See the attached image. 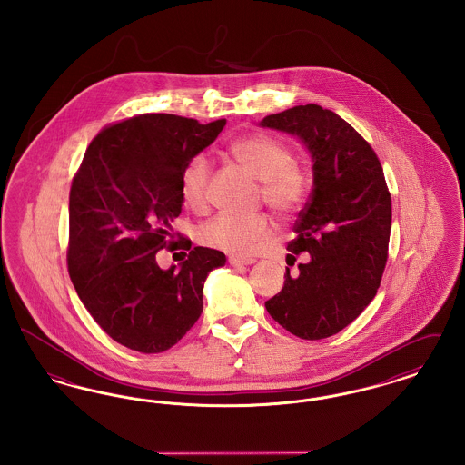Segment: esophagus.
I'll return each instance as SVG.
<instances>
[{"instance_id": "34e87169", "label": "esophagus", "mask_w": 465, "mask_h": 465, "mask_svg": "<svg viewBox=\"0 0 465 465\" xmlns=\"http://www.w3.org/2000/svg\"><path fill=\"white\" fill-rule=\"evenodd\" d=\"M256 260H252V258H247V260H243V258H230L228 260V263L232 266H249L252 265Z\"/></svg>"}]
</instances>
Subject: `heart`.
Returning <instances> with one entry per match:
<instances>
[{
  "mask_svg": "<svg viewBox=\"0 0 465 465\" xmlns=\"http://www.w3.org/2000/svg\"><path fill=\"white\" fill-rule=\"evenodd\" d=\"M232 156L243 169L262 181V197L279 216L292 214L307 193L305 173L291 163L292 156L282 143L254 134L242 137L230 146ZM211 177V162L205 155L190 158L181 173V197L193 209L202 211L207 203V186ZM272 232V224L263 214H232L222 213L200 226V242L233 256H249L256 252Z\"/></svg>",
  "mask_w": 465,
  "mask_h": 465,
  "instance_id": "b5f03b06",
  "label": "heart"
}]
</instances>
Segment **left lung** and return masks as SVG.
Segmentation results:
<instances>
[{
    "instance_id": "obj_1",
    "label": "left lung",
    "mask_w": 465,
    "mask_h": 465,
    "mask_svg": "<svg viewBox=\"0 0 465 465\" xmlns=\"http://www.w3.org/2000/svg\"><path fill=\"white\" fill-rule=\"evenodd\" d=\"M260 127L296 135L312 158V192L294 223L298 277L265 302L284 330L328 338L361 315L380 286L392 224L391 193L373 148L334 111L317 104L265 116Z\"/></svg>"
}]
</instances>
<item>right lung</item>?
Returning <instances> with one entry per match:
<instances>
[{
	"label": "right lung",
	"mask_w": 465,
	"mask_h": 465,
	"mask_svg": "<svg viewBox=\"0 0 465 465\" xmlns=\"http://www.w3.org/2000/svg\"><path fill=\"white\" fill-rule=\"evenodd\" d=\"M226 120L202 125L176 114H139L90 143L69 193L71 282L94 321L131 351L158 354L192 330L207 275L222 251H191L179 267L155 263L183 209L181 173L216 141Z\"/></svg>",
	"instance_id": "right-lung-1"
}]
</instances>
